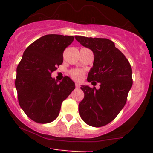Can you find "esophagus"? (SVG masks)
I'll return each instance as SVG.
<instances>
[{
	"label": "esophagus",
	"mask_w": 153,
	"mask_h": 153,
	"mask_svg": "<svg viewBox=\"0 0 153 153\" xmlns=\"http://www.w3.org/2000/svg\"><path fill=\"white\" fill-rule=\"evenodd\" d=\"M75 86H76V89H79V87H80V86H79V83H76Z\"/></svg>",
	"instance_id": "1"
}]
</instances>
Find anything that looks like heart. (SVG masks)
Masks as SVG:
<instances>
[{
  "label": "heart",
  "mask_w": 153,
  "mask_h": 153,
  "mask_svg": "<svg viewBox=\"0 0 153 153\" xmlns=\"http://www.w3.org/2000/svg\"><path fill=\"white\" fill-rule=\"evenodd\" d=\"M70 75L73 79L76 81H80L83 79V76H84V71L83 70L79 69H75V70H71L70 72Z\"/></svg>",
  "instance_id": "heart-1"
}]
</instances>
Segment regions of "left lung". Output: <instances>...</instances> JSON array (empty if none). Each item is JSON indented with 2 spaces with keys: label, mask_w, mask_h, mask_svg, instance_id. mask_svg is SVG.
<instances>
[{
  "label": "left lung",
  "mask_w": 153,
  "mask_h": 153,
  "mask_svg": "<svg viewBox=\"0 0 153 153\" xmlns=\"http://www.w3.org/2000/svg\"><path fill=\"white\" fill-rule=\"evenodd\" d=\"M75 38L94 54L87 81L100 83L99 90L81 86L84 98L79 104V115L91 126H103L112 122L125 106L132 85V67L112 40L81 36Z\"/></svg>",
  "instance_id": "left-lung-1"
}]
</instances>
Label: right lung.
<instances>
[{
    "label": "right lung",
    "instance_id": "obj_1",
    "mask_svg": "<svg viewBox=\"0 0 153 153\" xmlns=\"http://www.w3.org/2000/svg\"><path fill=\"white\" fill-rule=\"evenodd\" d=\"M73 36L47 34L27 47L17 67L15 86L21 109L38 123H48L60 113L61 104L75 89L67 76L60 83L51 74L63 63L64 50Z\"/></svg>",
    "mask_w": 153,
    "mask_h": 153
}]
</instances>
